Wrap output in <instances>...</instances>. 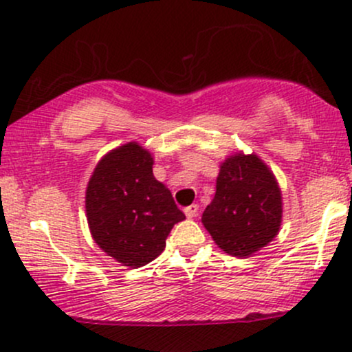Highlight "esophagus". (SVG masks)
Here are the masks:
<instances>
[{
  "label": "esophagus",
  "instance_id": "esophagus-1",
  "mask_svg": "<svg viewBox=\"0 0 352 352\" xmlns=\"http://www.w3.org/2000/svg\"><path fill=\"white\" fill-rule=\"evenodd\" d=\"M184 212H185V215H187V217H190V219L195 217V215L199 214V206H197V204H192V206L185 207Z\"/></svg>",
  "mask_w": 352,
  "mask_h": 352
}]
</instances>
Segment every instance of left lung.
Listing matches in <instances>:
<instances>
[{
	"label": "left lung",
	"mask_w": 352,
	"mask_h": 352,
	"mask_svg": "<svg viewBox=\"0 0 352 352\" xmlns=\"http://www.w3.org/2000/svg\"><path fill=\"white\" fill-rule=\"evenodd\" d=\"M283 222V195L276 177L257 155L235 153L220 165L214 200L202 223L220 249L249 257L276 237Z\"/></svg>",
	"instance_id": "1"
}]
</instances>
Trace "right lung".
I'll return each instance as SVG.
<instances>
[{
	"instance_id": "1",
	"label": "right lung",
	"mask_w": 352,
	"mask_h": 352,
	"mask_svg": "<svg viewBox=\"0 0 352 352\" xmlns=\"http://www.w3.org/2000/svg\"><path fill=\"white\" fill-rule=\"evenodd\" d=\"M152 165L148 150L129 142L96 164L85 195L94 241L132 269L160 256L172 227L185 219Z\"/></svg>"
}]
</instances>
